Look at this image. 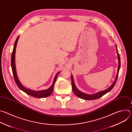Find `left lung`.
Segmentation results:
<instances>
[{"mask_svg": "<svg viewBox=\"0 0 132 132\" xmlns=\"http://www.w3.org/2000/svg\"><path fill=\"white\" fill-rule=\"evenodd\" d=\"M116 47H117V52L118 53V60H119V67H118V72H117V77L116 78L115 81L112 84V85L107 89L102 91H100L99 92H97L96 93L93 94V95H87V94L84 93L82 92H81L80 91H79L77 88L75 86L74 81H73V77L71 75V85H72V89L73 90V92H74V93L76 95L77 97H78L79 98L84 99V100H95V99H97L101 97H102L103 95H104L105 94L107 93L108 92H109V91H110L112 88L114 87L117 79H118V75H119V70L120 68V66H121V62H120V55L118 53V51L117 49V46L116 45Z\"/></svg>", "mask_w": 132, "mask_h": 132, "instance_id": "8db88e82", "label": "left lung"}]
</instances>
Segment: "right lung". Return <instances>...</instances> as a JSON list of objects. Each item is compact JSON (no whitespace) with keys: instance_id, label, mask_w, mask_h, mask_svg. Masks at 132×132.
<instances>
[{"instance_id":"obj_1","label":"right lung","mask_w":132,"mask_h":132,"mask_svg":"<svg viewBox=\"0 0 132 132\" xmlns=\"http://www.w3.org/2000/svg\"><path fill=\"white\" fill-rule=\"evenodd\" d=\"M19 36L20 35H19L18 36V37H17L15 41L14 45V47H13V51H12V54H11V68H12V73H13L14 79V81H15L16 85L18 86V87L19 88V89H20L23 92H24L25 93L28 94V95H30V96H31L32 97H34L35 98H42L47 97H48V96H50L51 95V93H52V92L53 91L54 84H55V81L56 80V78H57V77L58 76L59 72H58L57 74L56 75V76H55V77L54 78V81H53L52 86L48 89H47L46 90H44L36 91L31 90L27 89L25 87H24L22 85V84L20 83V81L19 80V79H18V78L17 77L16 73V70H15V63H14L15 47H16V43H17L18 40L19 39Z\"/></svg>"}]
</instances>
